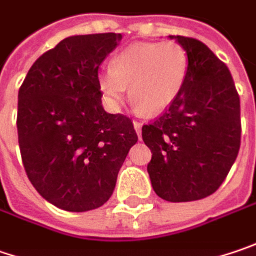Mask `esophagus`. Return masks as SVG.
I'll use <instances>...</instances> for the list:
<instances>
[{"label": "esophagus", "mask_w": 256, "mask_h": 256, "mask_svg": "<svg viewBox=\"0 0 256 256\" xmlns=\"http://www.w3.org/2000/svg\"><path fill=\"white\" fill-rule=\"evenodd\" d=\"M141 126H142V124L138 121H134V128L135 131H136V134H138V136H141Z\"/></svg>", "instance_id": "obj_1"}]
</instances>
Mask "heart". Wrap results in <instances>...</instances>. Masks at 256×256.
<instances>
[{
  "instance_id": "heart-1",
  "label": "heart",
  "mask_w": 256,
  "mask_h": 256,
  "mask_svg": "<svg viewBox=\"0 0 256 256\" xmlns=\"http://www.w3.org/2000/svg\"><path fill=\"white\" fill-rule=\"evenodd\" d=\"M187 73L188 54L180 43H136L112 58L110 69L99 73L98 86L114 106L121 104L130 86L135 106L147 115H156L177 99Z\"/></svg>"
}]
</instances>
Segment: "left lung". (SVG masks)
<instances>
[{"mask_svg": "<svg viewBox=\"0 0 256 256\" xmlns=\"http://www.w3.org/2000/svg\"><path fill=\"white\" fill-rule=\"evenodd\" d=\"M188 54L186 84L168 108L142 126L147 172L167 202L200 200L224 183L240 147V102L232 74L204 43L176 36Z\"/></svg>", "mask_w": 256, "mask_h": 256, "instance_id": "obj_1", "label": "left lung"}]
</instances>
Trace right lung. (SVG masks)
<instances>
[{
    "mask_svg": "<svg viewBox=\"0 0 256 256\" xmlns=\"http://www.w3.org/2000/svg\"><path fill=\"white\" fill-rule=\"evenodd\" d=\"M116 32L72 36L34 62L18 90L20 152L42 198L68 212L100 208L114 193L130 148L132 121L108 114L98 86Z\"/></svg>",
    "mask_w": 256,
    "mask_h": 256,
    "instance_id": "1",
    "label": "right lung"
}]
</instances>
